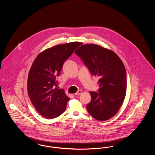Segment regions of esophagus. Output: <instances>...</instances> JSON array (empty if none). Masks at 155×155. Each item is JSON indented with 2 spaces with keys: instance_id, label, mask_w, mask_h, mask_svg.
<instances>
[{
  "instance_id": "esophagus-1",
  "label": "esophagus",
  "mask_w": 155,
  "mask_h": 155,
  "mask_svg": "<svg viewBox=\"0 0 155 155\" xmlns=\"http://www.w3.org/2000/svg\"><path fill=\"white\" fill-rule=\"evenodd\" d=\"M82 93V91L79 90L78 92H77L75 94V95H81Z\"/></svg>"
}]
</instances>
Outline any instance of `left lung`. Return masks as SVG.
<instances>
[{
    "mask_svg": "<svg viewBox=\"0 0 155 155\" xmlns=\"http://www.w3.org/2000/svg\"><path fill=\"white\" fill-rule=\"evenodd\" d=\"M75 53L91 74L99 78L98 92H90L91 101L87 104L89 113L99 121L113 117L126 94L127 75L123 61L114 52L97 45H82Z\"/></svg>",
    "mask_w": 155,
    "mask_h": 155,
    "instance_id": "left-lung-1",
    "label": "left lung"
}]
</instances>
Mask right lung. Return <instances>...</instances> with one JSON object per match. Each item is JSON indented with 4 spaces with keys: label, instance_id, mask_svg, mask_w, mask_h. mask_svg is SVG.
Masks as SVG:
<instances>
[{
    "label": "right lung",
    "instance_id": "obj_1",
    "mask_svg": "<svg viewBox=\"0 0 155 155\" xmlns=\"http://www.w3.org/2000/svg\"><path fill=\"white\" fill-rule=\"evenodd\" d=\"M81 44L74 42L54 46L39 53L34 61L28 76V94L34 107L44 117L56 118L66 110L70 98L63 89L58 87L56 77L65 61Z\"/></svg>",
    "mask_w": 155,
    "mask_h": 155
}]
</instances>
